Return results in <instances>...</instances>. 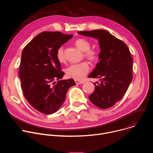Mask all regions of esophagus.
<instances>
[{"label": "esophagus", "mask_w": 153, "mask_h": 153, "mask_svg": "<svg viewBox=\"0 0 153 153\" xmlns=\"http://www.w3.org/2000/svg\"><path fill=\"white\" fill-rule=\"evenodd\" d=\"M75 82L76 84H82V83H84L83 81H80V80H75Z\"/></svg>", "instance_id": "esophagus-1"}]
</instances>
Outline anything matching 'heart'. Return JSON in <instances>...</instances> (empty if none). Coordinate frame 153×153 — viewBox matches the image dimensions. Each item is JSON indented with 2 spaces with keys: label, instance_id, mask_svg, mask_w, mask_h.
<instances>
[{
  "label": "heart",
  "instance_id": "heart-1",
  "mask_svg": "<svg viewBox=\"0 0 153 153\" xmlns=\"http://www.w3.org/2000/svg\"><path fill=\"white\" fill-rule=\"evenodd\" d=\"M74 44L78 49L83 52V56L91 62H96L99 60L100 53L97 50L91 49V42L86 39L79 38L75 40ZM56 57L60 63L65 62L64 55V49L63 47H60L56 51ZM90 67L86 62H82L77 64H74L68 67L65 72L67 76L76 80H81L88 73Z\"/></svg>",
  "mask_w": 153,
  "mask_h": 153
}]
</instances>
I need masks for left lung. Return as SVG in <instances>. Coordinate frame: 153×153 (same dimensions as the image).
<instances>
[{
    "instance_id": "obj_1",
    "label": "left lung",
    "mask_w": 153,
    "mask_h": 153,
    "mask_svg": "<svg viewBox=\"0 0 153 153\" xmlns=\"http://www.w3.org/2000/svg\"><path fill=\"white\" fill-rule=\"evenodd\" d=\"M79 34L99 40L100 60L90 78H99L94 83V92L89 96L91 102L101 109L113 106L126 93L133 79V58L128 47L104 30L79 31Z\"/></svg>"
}]
</instances>
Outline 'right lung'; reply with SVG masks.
I'll list each match as a JSON object with an SVG mask.
<instances>
[{
	"mask_svg": "<svg viewBox=\"0 0 153 153\" xmlns=\"http://www.w3.org/2000/svg\"><path fill=\"white\" fill-rule=\"evenodd\" d=\"M72 37L59 31H43L22 53L19 75L24 96L35 110L44 114L56 112L69 88L76 85L71 79L59 80L65 73L56 57L57 50Z\"/></svg>",
	"mask_w": 153,
	"mask_h": 153,
	"instance_id": "right-lung-1",
	"label": "right lung"
}]
</instances>
